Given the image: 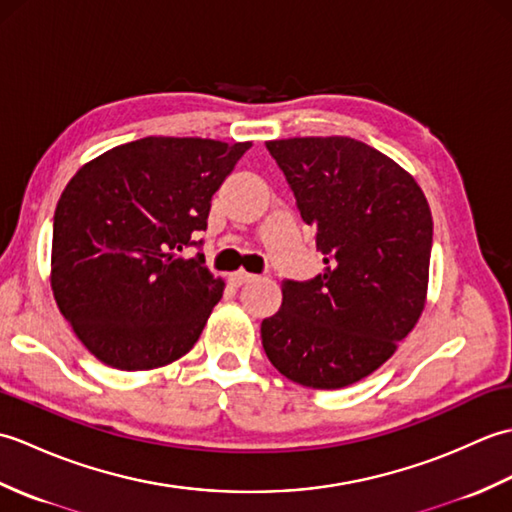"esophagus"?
<instances>
[{"instance_id": "34e87169", "label": "esophagus", "mask_w": 512, "mask_h": 512, "mask_svg": "<svg viewBox=\"0 0 512 512\" xmlns=\"http://www.w3.org/2000/svg\"><path fill=\"white\" fill-rule=\"evenodd\" d=\"M253 279H255V275L246 273V270H235V273L228 275V281H231L233 286H244V284H248V281H253Z\"/></svg>"}]
</instances>
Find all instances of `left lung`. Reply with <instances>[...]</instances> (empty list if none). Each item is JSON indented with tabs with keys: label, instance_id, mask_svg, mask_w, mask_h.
<instances>
[{
	"label": "left lung",
	"instance_id": "8db88e82",
	"mask_svg": "<svg viewBox=\"0 0 512 512\" xmlns=\"http://www.w3.org/2000/svg\"><path fill=\"white\" fill-rule=\"evenodd\" d=\"M270 156L317 228L325 270L281 284L262 321L268 361L312 389L354 385L416 328L427 303L433 220L418 182L398 162L347 136L268 140Z\"/></svg>",
	"mask_w": 512,
	"mask_h": 512
}]
</instances>
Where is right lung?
Segmentation results:
<instances>
[{
  "label": "right lung",
  "mask_w": 512,
  "mask_h": 512,
  "mask_svg": "<svg viewBox=\"0 0 512 512\" xmlns=\"http://www.w3.org/2000/svg\"><path fill=\"white\" fill-rule=\"evenodd\" d=\"M253 143L147 136L74 173L52 228L50 286L74 334L101 363L143 372L187 354L222 299L204 255L213 193Z\"/></svg>",
  "instance_id": "right-lung-1"
}]
</instances>
